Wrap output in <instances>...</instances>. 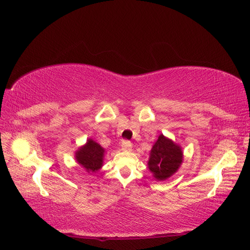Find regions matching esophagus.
I'll list each match as a JSON object with an SVG mask.
<instances>
[{"label": "esophagus", "mask_w": 250, "mask_h": 250, "mask_svg": "<svg viewBox=\"0 0 250 250\" xmlns=\"http://www.w3.org/2000/svg\"><path fill=\"white\" fill-rule=\"evenodd\" d=\"M121 149L124 151H131L132 150V143L129 141H124L121 144Z\"/></svg>", "instance_id": "esophagus-1"}]
</instances>
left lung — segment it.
<instances>
[{"instance_id":"8db88e82","label":"left lung","mask_w":250,"mask_h":250,"mask_svg":"<svg viewBox=\"0 0 250 250\" xmlns=\"http://www.w3.org/2000/svg\"><path fill=\"white\" fill-rule=\"evenodd\" d=\"M183 162L182 147L160 134L150 150L148 168L157 180H166L177 172Z\"/></svg>"}]
</instances>
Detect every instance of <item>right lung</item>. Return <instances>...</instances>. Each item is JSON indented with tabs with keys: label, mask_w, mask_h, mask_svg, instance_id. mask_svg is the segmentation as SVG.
Instances as JSON below:
<instances>
[{
	"label": "right lung",
	"mask_w": 250,
	"mask_h": 250,
	"mask_svg": "<svg viewBox=\"0 0 250 250\" xmlns=\"http://www.w3.org/2000/svg\"><path fill=\"white\" fill-rule=\"evenodd\" d=\"M104 153L105 149L103 147L89 139L86 144L78 148L75 152V159L78 164H81L88 173H94L102 167Z\"/></svg>",
	"instance_id": "right-lung-1"
}]
</instances>
